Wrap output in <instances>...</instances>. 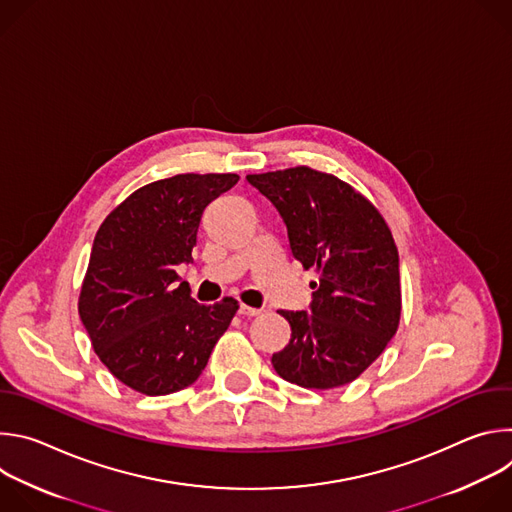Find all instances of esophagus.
<instances>
[{"instance_id": "obj_1", "label": "esophagus", "mask_w": 512, "mask_h": 512, "mask_svg": "<svg viewBox=\"0 0 512 512\" xmlns=\"http://www.w3.org/2000/svg\"><path fill=\"white\" fill-rule=\"evenodd\" d=\"M239 314H241V316H245V318H255V316H259V314H261V310H259V308H251V306L241 304Z\"/></svg>"}]
</instances>
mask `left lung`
<instances>
[{"instance_id": "left-lung-1", "label": "left lung", "mask_w": 512, "mask_h": 512, "mask_svg": "<svg viewBox=\"0 0 512 512\" xmlns=\"http://www.w3.org/2000/svg\"><path fill=\"white\" fill-rule=\"evenodd\" d=\"M287 227L289 247L318 279L312 314L279 310L289 344L271 356L277 375L304 389H334L367 371L401 320L399 253L379 208L348 182L296 166L249 174Z\"/></svg>"}]
</instances>
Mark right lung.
Returning <instances> with one entry per match:
<instances>
[{"instance_id":"right-lung-1","label":"right lung","mask_w":512,"mask_h":512,"mask_svg":"<svg viewBox=\"0 0 512 512\" xmlns=\"http://www.w3.org/2000/svg\"><path fill=\"white\" fill-rule=\"evenodd\" d=\"M237 174H178L145 184L99 227L81 285L79 316L109 373L141 395L192 385L239 302L200 306L176 267L192 261L204 208Z\"/></svg>"}]
</instances>
